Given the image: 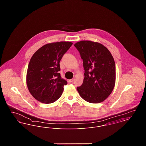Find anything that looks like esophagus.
<instances>
[{"label":"esophagus","instance_id":"obj_1","mask_svg":"<svg viewBox=\"0 0 146 146\" xmlns=\"http://www.w3.org/2000/svg\"><path fill=\"white\" fill-rule=\"evenodd\" d=\"M73 81H74V79H70V80H69L70 83H73Z\"/></svg>","mask_w":146,"mask_h":146}]
</instances>
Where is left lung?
Returning a JSON list of instances; mask_svg holds the SVG:
<instances>
[{
  "label": "left lung",
  "instance_id": "8db88e82",
  "mask_svg": "<svg viewBox=\"0 0 146 146\" xmlns=\"http://www.w3.org/2000/svg\"><path fill=\"white\" fill-rule=\"evenodd\" d=\"M83 61V83L77 87L86 101L98 104L111 94L115 83V64L108 49L97 42L82 40L74 44Z\"/></svg>",
  "mask_w": 146,
  "mask_h": 146
}]
</instances>
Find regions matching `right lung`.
Listing matches in <instances>:
<instances>
[{
	"label": "right lung",
	"mask_w": 146,
	"mask_h": 146,
	"mask_svg": "<svg viewBox=\"0 0 146 146\" xmlns=\"http://www.w3.org/2000/svg\"><path fill=\"white\" fill-rule=\"evenodd\" d=\"M73 44L70 42L47 44L31 57L26 83L28 90L36 100L44 104L55 102L62 94L67 82L61 78L60 62Z\"/></svg>",
	"instance_id": "1"
}]
</instances>
